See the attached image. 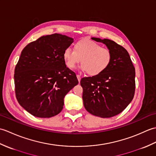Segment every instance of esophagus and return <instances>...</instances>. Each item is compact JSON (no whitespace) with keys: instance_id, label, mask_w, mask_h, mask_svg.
I'll return each mask as SVG.
<instances>
[{"instance_id":"obj_1","label":"esophagus","mask_w":156,"mask_h":156,"mask_svg":"<svg viewBox=\"0 0 156 156\" xmlns=\"http://www.w3.org/2000/svg\"><path fill=\"white\" fill-rule=\"evenodd\" d=\"M76 76H77V78H78V82H80V80H81V77H80V75H77Z\"/></svg>"}]
</instances>
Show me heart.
<instances>
[{
	"mask_svg": "<svg viewBox=\"0 0 156 156\" xmlns=\"http://www.w3.org/2000/svg\"><path fill=\"white\" fill-rule=\"evenodd\" d=\"M66 66L74 69L81 60L82 69L90 76H97L107 70L112 61L111 51L99 43L84 38L76 42L74 51L66 48L63 52Z\"/></svg>",
	"mask_w": 156,
	"mask_h": 156,
	"instance_id": "obj_1",
	"label": "heart"
}]
</instances>
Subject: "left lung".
<instances>
[{"label":"left lung","mask_w":156,"mask_h":156,"mask_svg":"<svg viewBox=\"0 0 156 156\" xmlns=\"http://www.w3.org/2000/svg\"><path fill=\"white\" fill-rule=\"evenodd\" d=\"M103 43L112 53V61L101 75L81 79L84 106L90 114L102 118L120 113L133 100L135 71L129 53L121 45L108 39L92 37Z\"/></svg>","instance_id":"obj_1"}]
</instances>
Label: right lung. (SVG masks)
Returning <instances> with one entry per match:
<instances>
[{
	"label": "right lung",
	"instance_id": "right-lung-1",
	"mask_svg": "<svg viewBox=\"0 0 156 156\" xmlns=\"http://www.w3.org/2000/svg\"><path fill=\"white\" fill-rule=\"evenodd\" d=\"M73 41L66 35H48L31 42L21 51L15 69L16 98L36 117L59 114L66 94L78 83L63 59L64 49Z\"/></svg>",
	"mask_w": 156,
	"mask_h": 156
}]
</instances>
